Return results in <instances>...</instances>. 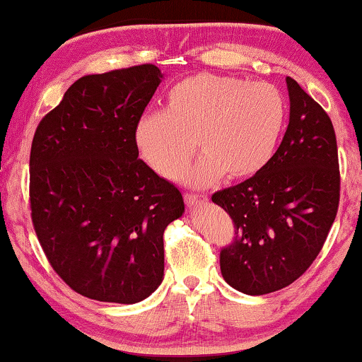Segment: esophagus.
Wrapping results in <instances>:
<instances>
[{
    "instance_id": "1",
    "label": "esophagus",
    "mask_w": 362,
    "mask_h": 362,
    "mask_svg": "<svg viewBox=\"0 0 362 362\" xmlns=\"http://www.w3.org/2000/svg\"><path fill=\"white\" fill-rule=\"evenodd\" d=\"M185 203L190 208H195V206H200V205H205L208 202V198L205 195H195V193H185Z\"/></svg>"
}]
</instances>
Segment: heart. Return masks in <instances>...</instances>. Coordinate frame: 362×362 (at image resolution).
<instances>
[{"instance_id":"obj_1","label":"heart","mask_w":362,"mask_h":362,"mask_svg":"<svg viewBox=\"0 0 362 362\" xmlns=\"http://www.w3.org/2000/svg\"><path fill=\"white\" fill-rule=\"evenodd\" d=\"M284 123L285 100L274 85L198 74L167 91V110L137 118L134 141L142 159L167 179L180 174L197 145L202 156L180 179L206 188L225 175L241 180L261 172L277 149Z\"/></svg>"}]
</instances>
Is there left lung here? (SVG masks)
<instances>
[{
    "mask_svg": "<svg viewBox=\"0 0 362 362\" xmlns=\"http://www.w3.org/2000/svg\"><path fill=\"white\" fill-rule=\"evenodd\" d=\"M290 118L261 172L216 192L236 238L220 254L221 276L246 295L276 292L302 276L322 251L339 203V165L329 116L287 77Z\"/></svg>",
    "mask_w": 362,
    "mask_h": 362,
    "instance_id": "1",
    "label": "left lung"
}]
</instances>
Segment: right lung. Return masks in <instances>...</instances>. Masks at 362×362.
Masks as SVG:
<instances>
[{
    "label": "right lung",
    "mask_w": 362,
    "mask_h": 362,
    "mask_svg": "<svg viewBox=\"0 0 362 362\" xmlns=\"http://www.w3.org/2000/svg\"><path fill=\"white\" fill-rule=\"evenodd\" d=\"M156 65L85 75L35 129L30 210L50 266L83 297L137 303L164 281V231L182 193L139 159L134 124Z\"/></svg>",
    "instance_id": "obj_1"
}]
</instances>
